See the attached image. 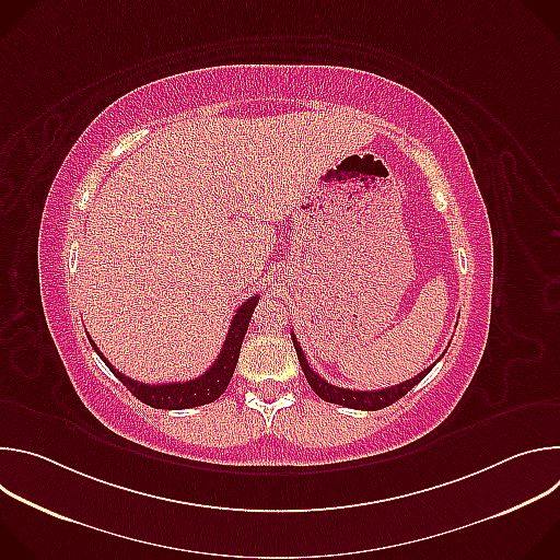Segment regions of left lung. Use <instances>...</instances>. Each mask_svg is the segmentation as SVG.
I'll return each instance as SVG.
<instances>
[{"instance_id": "1", "label": "left lung", "mask_w": 560, "mask_h": 560, "mask_svg": "<svg viewBox=\"0 0 560 560\" xmlns=\"http://www.w3.org/2000/svg\"><path fill=\"white\" fill-rule=\"evenodd\" d=\"M292 343H294V350H296V357H299V363H301V370L310 383V387L314 389V394H318L324 398V401L328 404H337V406H346V408H354V410H381V408H387L392 406L394 401H398V398L406 396L417 383H421L425 378V374L434 368V363L423 370L419 376L410 378V381H404L398 385H392V387H385V389H368V392H359V389H348V387H337L332 383H328L326 378L318 376L310 365H307V359L301 350V346L296 343L294 335H292Z\"/></svg>"}]
</instances>
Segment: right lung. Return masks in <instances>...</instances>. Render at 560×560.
I'll list each match as a JSON object with an SVG mask.
<instances>
[{"label": "right lung", "mask_w": 560, "mask_h": 560, "mask_svg": "<svg viewBox=\"0 0 560 560\" xmlns=\"http://www.w3.org/2000/svg\"><path fill=\"white\" fill-rule=\"evenodd\" d=\"M257 301H259V294L250 296L248 301H244L242 305H238L236 314L232 316V324L228 328V337H225V343H223L219 357L214 359V363L201 376L190 378V381L156 383V385L152 383L150 385V383H141V381L128 378L126 374L115 370L113 363L106 361V357L97 350L95 341H91V346L102 357V361L110 368V372L139 398L141 404H145L150 408H156V410L199 408V406L217 401V398L225 392V387H228V383H230V378L234 374V368H236V361H238V352H242V343H244V337L248 332V326H250L253 312L257 307Z\"/></svg>", "instance_id": "1"}]
</instances>
